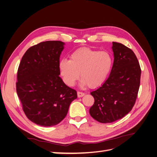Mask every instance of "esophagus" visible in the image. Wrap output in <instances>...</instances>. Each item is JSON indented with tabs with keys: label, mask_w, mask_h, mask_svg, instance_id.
<instances>
[{
	"label": "esophagus",
	"mask_w": 157,
	"mask_h": 157,
	"mask_svg": "<svg viewBox=\"0 0 157 157\" xmlns=\"http://www.w3.org/2000/svg\"><path fill=\"white\" fill-rule=\"evenodd\" d=\"M84 95H85V94H84V93H83V92H77V96H78V98H81V97L84 96Z\"/></svg>",
	"instance_id": "1"
}]
</instances>
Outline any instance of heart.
Segmentation results:
<instances>
[{
  "label": "heart",
  "instance_id": "heart-1",
  "mask_svg": "<svg viewBox=\"0 0 157 157\" xmlns=\"http://www.w3.org/2000/svg\"><path fill=\"white\" fill-rule=\"evenodd\" d=\"M113 59L107 52L80 48L70 56V60L59 61V69L64 82L72 86L78 79L82 84L90 88H97L103 83L112 67Z\"/></svg>",
  "mask_w": 157,
  "mask_h": 157
}]
</instances>
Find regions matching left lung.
<instances>
[{
	"label": "left lung",
	"instance_id": "left-lung-1",
	"mask_svg": "<svg viewBox=\"0 0 157 157\" xmlns=\"http://www.w3.org/2000/svg\"><path fill=\"white\" fill-rule=\"evenodd\" d=\"M114 62L106 81L91 92L94 105L91 117L101 123L119 120L130 112L138 94L141 68L134 52L121 43L113 42Z\"/></svg>",
	"mask_w": 157,
	"mask_h": 157
}]
</instances>
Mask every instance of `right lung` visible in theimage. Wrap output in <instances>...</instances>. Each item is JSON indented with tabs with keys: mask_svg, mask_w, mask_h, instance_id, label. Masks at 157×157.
I'll return each mask as SVG.
<instances>
[{
	"mask_svg": "<svg viewBox=\"0 0 157 157\" xmlns=\"http://www.w3.org/2000/svg\"><path fill=\"white\" fill-rule=\"evenodd\" d=\"M64 43L42 42L28 49L19 65L16 92L26 117L35 124L52 126L64 119L75 90L59 77V57Z\"/></svg>",
	"mask_w": 157,
	"mask_h": 157,
	"instance_id": "1",
	"label": "right lung"
}]
</instances>
